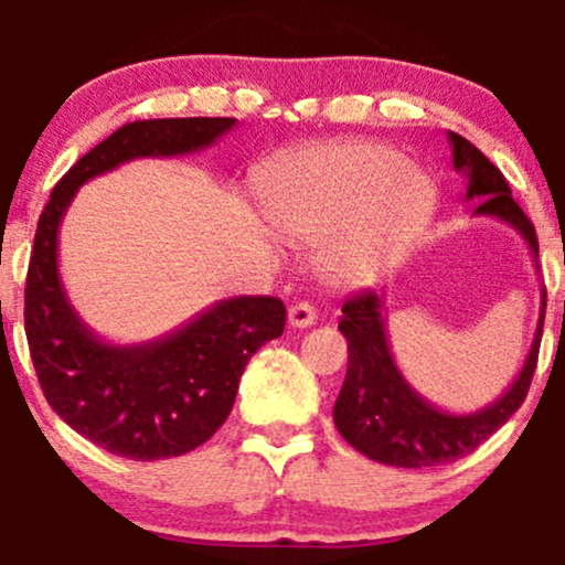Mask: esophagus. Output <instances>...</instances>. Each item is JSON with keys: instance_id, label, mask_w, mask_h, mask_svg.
Listing matches in <instances>:
<instances>
[{"instance_id": "esophagus-1", "label": "esophagus", "mask_w": 565, "mask_h": 565, "mask_svg": "<svg viewBox=\"0 0 565 565\" xmlns=\"http://www.w3.org/2000/svg\"><path fill=\"white\" fill-rule=\"evenodd\" d=\"M287 319H289V327H295V329L310 327V323H316V310H313V305H308V302H295V305H291V308H289Z\"/></svg>"}]
</instances>
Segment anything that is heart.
I'll return each instance as SVG.
<instances>
[{"instance_id": "1", "label": "heart", "mask_w": 565, "mask_h": 565, "mask_svg": "<svg viewBox=\"0 0 565 565\" xmlns=\"http://www.w3.org/2000/svg\"><path fill=\"white\" fill-rule=\"evenodd\" d=\"M436 188L382 142H342L289 161L265 185V210L284 236L323 246L329 281H374L430 223Z\"/></svg>"}]
</instances>
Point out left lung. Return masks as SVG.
<instances>
[{
	"label": "left lung",
	"instance_id": "left-lung-1",
	"mask_svg": "<svg viewBox=\"0 0 565 565\" xmlns=\"http://www.w3.org/2000/svg\"><path fill=\"white\" fill-rule=\"evenodd\" d=\"M454 170L468 180L465 199H476L472 215H489L508 223L523 236L531 255L540 257V242L531 220L512 199L504 174L465 140L449 132ZM547 291L542 289L540 321L521 374L512 380L494 404L472 414H451L423 398L395 366L385 329V295L359 291L342 302L340 332L348 340V374L334 404V425L340 436L374 462L393 468H436L457 462L476 451L497 433L526 398L540 355Z\"/></svg>",
	"mask_w": 565,
	"mask_h": 565
}]
</instances>
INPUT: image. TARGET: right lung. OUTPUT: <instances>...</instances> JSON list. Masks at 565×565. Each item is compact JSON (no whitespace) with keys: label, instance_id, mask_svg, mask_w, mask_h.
I'll return each instance as SVG.
<instances>
[{"label":"right lung","instance_id":"add662e5","mask_svg":"<svg viewBox=\"0 0 565 565\" xmlns=\"http://www.w3.org/2000/svg\"><path fill=\"white\" fill-rule=\"evenodd\" d=\"M236 119L129 121L57 180L39 215L25 276V337L44 398L63 423L116 457H180L215 436L252 355L284 332L278 297H228L159 340L114 345L79 319L57 270V231L76 191L142 157L210 148Z\"/></svg>","mask_w":565,"mask_h":565}]
</instances>
